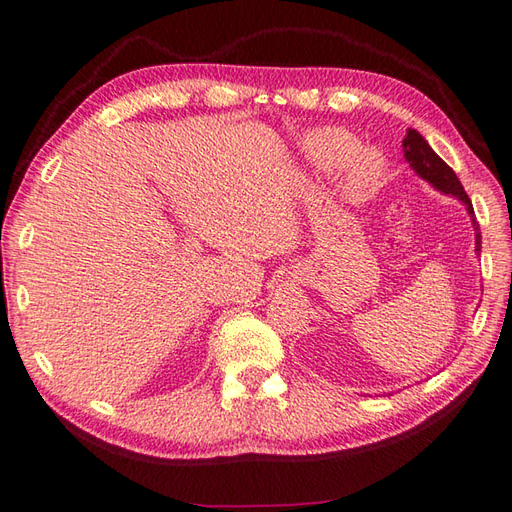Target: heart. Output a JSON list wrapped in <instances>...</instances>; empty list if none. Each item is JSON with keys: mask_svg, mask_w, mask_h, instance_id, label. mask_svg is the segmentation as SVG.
I'll use <instances>...</instances> for the list:
<instances>
[{"mask_svg": "<svg viewBox=\"0 0 512 512\" xmlns=\"http://www.w3.org/2000/svg\"><path fill=\"white\" fill-rule=\"evenodd\" d=\"M360 141L347 130L325 128L307 139V150L323 168H340L344 162V189L351 196H366L382 183L384 161L373 152H360Z\"/></svg>", "mask_w": 512, "mask_h": 512, "instance_id": "obj_1", "label": "heart"}]
</instances>
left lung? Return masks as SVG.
Wrapping results in <instances>:
<instances>
[{
  "label": "left lung",
  "instance_id": "1",
  "mask_svg": "<svg viewBox=\"0 0 512 512\" xmlns=\"http://www.w3.org/2000/svg\"><path fill=\"white\" fill-rule=\"evenodd\" d=\"M403 152H406V159L410 163V168L417 172L421 178H425L427 183H432L436 189H441L443 194H451L456 196L458 200L465 202V207L469 211V216L473 220V227H475V244H478V251H480V227L478 222H475V213H473V205H471V198L467 196L465 187L460 185L456 172L449 168V165L438 157V154L430 148V144L417 133V130H408L406 139H403Z\"/></svg>",
  "mask_w": 512,
  "mask_h": 512
}]
</instances>
